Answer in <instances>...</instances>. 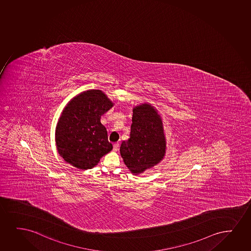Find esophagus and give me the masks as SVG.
<instances>
[{
	"label": "esophagus",
	"instance_id": "esophagus-1",
	"mask_svg": "<svg viewBox=\"0 0 251 251\" xmlns=\"http://www.w3.org/2000/svg\"><path fill=\"white\" fill-rule=\"evenodd\" d=\"M119 150V143H116L114 144V151H118Z\"/></svg>",
	"mask_w": 251,
	"mask_h": 251
}]
</instances>
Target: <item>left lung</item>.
<instances>
[{
	"mask_svg": "<svg viewBox=\"0 0 251 251\" xmlns=\"http://www.w3.org/2000/svg\"><path fill=\"white\" fill-rule=\"evenodd\" d=\"M125 165L133 175L143 174L163 160L166 137L161 116L149 102L133 108L130 138L120 149Z\"/></svg>",
	"mask_w": 251,
	"mask_h": 251,
	"instance_id": "8db88e82",
	"label": "left lung"
}]
</instances>
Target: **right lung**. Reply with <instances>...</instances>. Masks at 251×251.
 I'll use <instances>...</instances> for the list:
<instances>
[{"instance_id":"1","label":"right lung","mask_w":251,"mask_h":251,"mask_svg":"<svg viewBox=\"0 0 251 251\" xmlns=\"http://www.w3.org/2000/svg\"><path fill=\"white\" fill-rule=\"evenodd\" d=\"M114 102L101 90H86L74 97L61 114L55 142L64 161L79 170L95 167L113 150L101 116Z\"/></svg>"}]
</instances>
